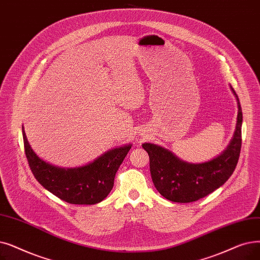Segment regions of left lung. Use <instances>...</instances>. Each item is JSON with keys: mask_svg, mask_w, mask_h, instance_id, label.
Returning a JSON list of instances; mask_svg holds the SVG:
<instances>
[{"mask_svg": "<svg viewBox=\"0 0 260 260\" xmlns=\"http://www.w3.org/2000/svg\"><path fill=\"white\" fill-rule=\"evenodd\" d=\"M231 88L238 104V116L233 139L221 155L206 162L191 164L179 159L162 146L142 144L150 156L153 184L167 200L175 203L198 201L221 187L235 171L241 150L242 110L238 95Z\"/></svg>", "mask_w": 260, "mask_h": 260, "instance_id": "8db88e82", "label": "left lung"}]
</instances>
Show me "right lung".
<instances>
[{"instance_id":"right-lung-1","label":"right lung","mask_w":260,"mask_h":260,"mask_svg":"<svg viewBox=\"0 0 260 260\" xmlns=\"http://www.w3.org/2000/svg\"><path fill=\"white\" fill-rule=\"evenodd\" d=\"M22 135L28 166L39 184L60 200L77 205L96 204L109 194L118 169L132 148V144H125L105 152L85 166L61 168L37 156L23 126Z\"/></svg>"}]
</instances>
